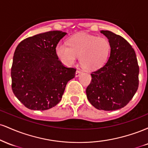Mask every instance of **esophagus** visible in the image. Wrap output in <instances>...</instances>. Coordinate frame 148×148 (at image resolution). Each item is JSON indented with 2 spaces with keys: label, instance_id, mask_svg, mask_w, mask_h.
I'll return each mask as SVG.
<instances>
[{
  "label": "esophagus",
  "instance_id": "obj_1",
  "mask_svg": "<svg viewBox=\"0 0 148 148\" xmlns=\"http://www.w3.org/2000/svg\"><path fill=\"white\" fill-rule=\"evenodd\" d=\"M81 74V71L76 70V74H75V76H76V77H78V76H80V74Z\"/></svg>",
  "mask_w": 148,
  "mask_h": 148
}]
</instances>
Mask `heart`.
Instances as JSON below:
<instances>
[{"label":"heart","mask_w":148,"mask_h":148,"mask_svg":"<svg viewBox=\"0 0 148 148\" xmlns=\"http://www.w3.org/2000/svg\"><path fill=\"white\" fill-rule=\"evenodd\" d=\"M68 44L57 45L56 51L59 58L63 63L71 65L80 57L81 66L89 71L102 67L111 52V44L108 39L95 35H76L69 40Z\"/></svg>","instance_id":"obj_1"}]
</instances>
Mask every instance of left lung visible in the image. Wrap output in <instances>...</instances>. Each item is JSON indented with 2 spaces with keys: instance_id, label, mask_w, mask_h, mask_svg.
<instances>
[{
  "instance_id": "obj_1",
  "label": "left lung",
  "mask_w": 148,
  "mask_h": 148,
  "mask_svg": "<svg viewBox=\"0 0 148 148\" xmlns=\"http://www.w3.org/2000/svg\"><path fill=\"white\" fill-rule=\"evenodd\" d=\"M111 44L108 60L92 72V81L86 88L90 103L99 110L115 111L130 102L138 87L139 67L136 53L123 37L101 30Z\"/></svg>"
}]
</instances>
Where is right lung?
<instances>
[{
    "instance_id": "add662e5",
    "label": "right lung",
    "mask_w": 148,
    "mask_h": 148,
    "mask_svg": "<svg viewBox=\"0 0 148 148\" xmlns=\"http://www.w3.org/2000/svg\"><path fill=\"white\" fill-rule=\"evenodd\" d=\"M66 33L53 30L28 37L16 47L11 69L12 89L31 110L45 111L60 101L76 69L64 67L56 54L57 45Z\"/></svg>"
}]
</instances>
